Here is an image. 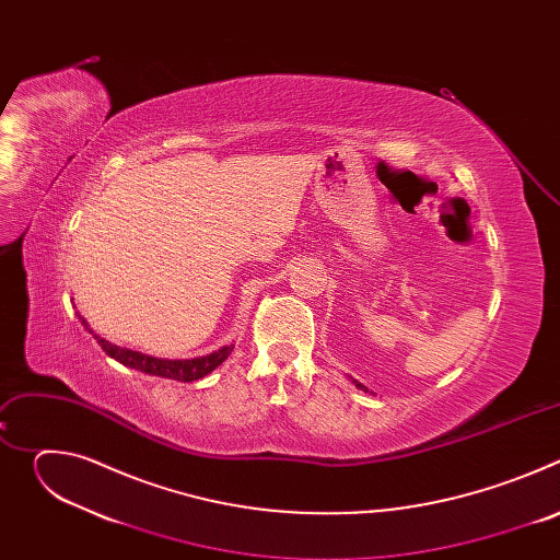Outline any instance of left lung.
I'll use <instances>...</instances> for the list:
<instances>
[{
	"instance_id": "8db88e82",
	"label": "left lung",
	"mask_w": 560,
	"mask_h": 560,
	"mask_svg": "<svg viewBox=\"0 0 560 560\" xmlns=\"http://www.w3.org/2000/svg\"><path fill=\"white\" fill-rule=\"evenodd\" d=\"M352 383H354V385H357V387H359V389H363V392H370V389H368V387H365V385H361V383H359V381H354V378H352Z\"/></svg>"
}]
</instances>
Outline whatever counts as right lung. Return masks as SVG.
I'll return each instance as SVG.
<instances>
[{
    "mask_svg": "<svg viewBox=\"0 0 560 560\" xmlns=\"http://www.w3.org/2000/svg\"><path fill=\"white\" fill-rule=\"evenodd\" d=\"M79 318H82L84 328L97 339V343L102 346V350L119 361L121 365L126 368H132V370H139L143 374H150V376H162V378H173V381H182V383H190V381H199L203 378L206 374H210L214 368H219L232 352V343L230 346H223L210 354H203V357H195V359H159V357H150V354H143V352H137V350H128V348H119L106 339H102L100 335H95L86 318L79 314Z\"/></svg>",
    "mask_w": 560,
    "mask_h": 560,
    "instance_id": "1",
    "label": "right lung"
}]
</instances>
